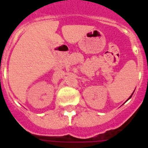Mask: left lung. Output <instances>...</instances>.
I'll list each match as a JSON object with an SVG mask.
<instances>
[{
    "instance_id": "obj_1",
    "label": "left lung",
    "mask_w": 148,
    "mask_h": 148,
    "mask_svg": "<svg viewBox=\"0 0 148 148\" xmlns=\"http://www.w3.org/2000/svg\"><path fill=\"white\" fill-rule=\"evenodd\" d=\"M133 94H132V95H130V98H129V99H130V98H131V96H132V95H133Z\"/></svg>"
}]
</instances>
